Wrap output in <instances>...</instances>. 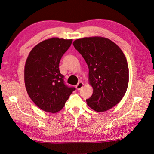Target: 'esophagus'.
<instances>
[{"instance_id": "obj_1", "label": "esophagus", "mask_w": 154, "mask_h": 154, "mask_svg": "<svg viewBox=\"0 0 154 154\" xmlns=\"http://www.w3.org/2000/svg\"><path fill=\"white\" fill-rule=\"evenodd\" d=\"M83 83L82 82H79L78 84L76 85V89L78 91H80L81 88L83 87Z\"/></svg>"}]
</instances>
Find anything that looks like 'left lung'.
I'll list each match as a JSON object with an SVG mask.
<instances>
[{"label":"left lung","mask_w":154,"mask_h":154,"mask_svg":"<svg viewBox=\"0 0 154 154\" xmlns=\"http://www.w3.org/2000/svg\"><path fill=\"white\" fill-rule=\"evenodd\" d=\"M74 47L88 67V80L93 87L87 105L96 112L112 108L127 91L129 72L123 51L110 40L103 37L77 39Z\"/></svg>","instance_id":"1"}]
</instances>
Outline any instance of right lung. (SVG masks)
Listing matches in <instances>:
<instances>
[{
	"mask_svg": "<svg viewBox=\"0 0 154 154\" xmlns=\"http://www.w3.org/2000/svg\"><path fill=\"white\" fill-rule=\"evenodd\" d=\"M72 40L53 38L32 48L27 58L24 81L27 94L44 111L56 113L63 109L71 93L76 90L64 82L59 63Z\"/></svg>",
	"mask_w": 154,
	"mask_h": 154,
	"instance_id": "right-lung-1",
	"label": "right lung"
}]
</instances>
